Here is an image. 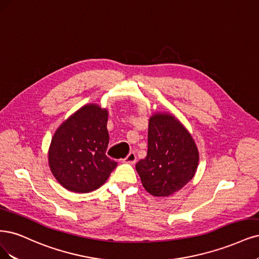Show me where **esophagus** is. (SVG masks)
Wrapping results in <instances>:
<instances>
[{"instance_id": "1", "label": "esophagus", "mask_w": 259, "mask_h": 259, "mask_svg": "<svg viewBox=\"0 0 259 259\" xmlns=\"http://www.w3.org/2000/svg\"><path fill=\"white\" fill-rule=\"evenodd\" d=\"M136 159H137L136 154L134 153V152H130L128 155L123 159V162L124 163H128V164H135L136 163Z\"/></svg>"}]
</instances>
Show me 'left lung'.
Returning a JSON list of instances; mask_svg holds the SVG:
<instances>
[{
  "mask_svg": "<svg viewBox=\"0 0 259 259\" xmlns=\"http://www.w3.org/2000/svg\"><path fill=\"white\" fill-rule=\"evenodd\" d=\"M199 154L191 134L172 114L155 112L149 120L148 153L136 170L148 193L167 197L195 176Z\"/></svg>",
  "mask_w": 259,
  "mask_h": 259,
  "instance_id": "obj_1",
  "label": "left lung"
}]
</instances>
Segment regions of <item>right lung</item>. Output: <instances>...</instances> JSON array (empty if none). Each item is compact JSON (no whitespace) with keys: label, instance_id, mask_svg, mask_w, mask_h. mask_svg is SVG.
Wrapping results in <instances>:
<instances>
[{"label":"right lung","instance_id":"obj_1","mask_svg":"<svg viewBox=\"0 0 259 259\" xmlns=\"http://www.w3.org/2000/svg\"><path fill=\"white\" fill-rule=\"evenodd\" d=\"M108 111L99 105L81 107L64 121L51 139L48 152L52 175L66 190L90 193L108 179L118 163L106 155Z\"/></svg>","mask_w":259,"mask_h":259}]
</instances>
